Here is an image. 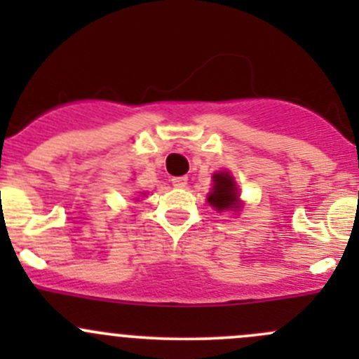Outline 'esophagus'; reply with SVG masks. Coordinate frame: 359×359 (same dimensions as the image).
<instances>
[{"label":"esophagus","mask_w":359,"mask_h":359,"mask_svg":"<svg viewBox=\"0 0 359 359\" xmlns=\"http://www.w3.org/2000/svg\"><path fill=\"white\" fill-rule=\"evenodd\" d=\"M172 184H173V187H186L187 186V177H173Z\"/></svg>","instance_id":"1"}]
</instances>
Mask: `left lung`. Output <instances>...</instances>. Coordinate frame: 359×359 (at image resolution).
<instances>
[{
  "mask_svg": "<svg viewBox=\"0 0 359 359\" xmlns=\"http://www.w3.org/2000/svg\"><path fill=\"white\" fill-rule=\"evenodd\" d=\"M208 203L217 210H231L238 206V189L233 177L226 172L213 175V189L208 194Z\"/></svg>",
  "mask_w": 359,
  "mask_h": 359,
  "instance_id": "1",
  "label": "left lung"
}]
</instances>
